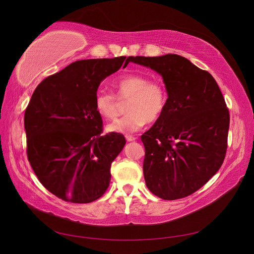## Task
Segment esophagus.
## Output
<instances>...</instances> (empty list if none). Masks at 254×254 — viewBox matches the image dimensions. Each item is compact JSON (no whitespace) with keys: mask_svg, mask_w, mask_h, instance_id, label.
I'll list each match as a JSON object with an SVG mask.
<instances>
[{"mask_svg":"<svg viewBox=\"0 0 254 254\" xmlns=\"http://www.w3.org/2000/svg\"><path fill=\"white\" fill-rule=\"evenodd\" d=\"M125 137H126V140H127L128 142H132V141L136 140V137L133 136V135H126Z\"/></svg>","mask_w":254,"mask_h":254,"instance_id":"obj_1","label":"esophagus"}]
</instances>
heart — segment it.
I'll return each instance as SVG.
<instances>
[{
	"label": "heart",
	"mask_w": 254,
	"mask_h": 254,
	"mask_svg": "<svg viewBox=\"0 0 254 254\" xmlns=\"http://www.w3.org/2000/svg\"><path fill=\"white\" fill-rule=\"evenodd\" d=\"M115 94L98 90L94 96V108L105 119H114L119 111V101H125L128 114L107 125V131L128 135L140 130L146 123L158 121L163 114L167 92L161 82L149 80L140 74H126L113 83Z\"/></svg>",
	"instance_id": "obj_1"
}]
</instances>
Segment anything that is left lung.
I'll return each instance as SVG.
<instances>
[{
	"mask_svg": "<svg viewBox=\"0 0 254 254\" xmlns=\"http://www.w3.org/2000/svg\"><path fill=\"white\" fill-rule=\"evenodd\" d=\"M129 63L162 75L168 95L163 114L141 135L146 186L164 200L188 197L224 163L230 125L225 98L209 72L176 54L130 56Z\"/></svg>",
	"mask_w": 254,
	"mask_h": 254,
	"instance_id": "8db88e82",
	"label": "left lung"
}]
</instances>
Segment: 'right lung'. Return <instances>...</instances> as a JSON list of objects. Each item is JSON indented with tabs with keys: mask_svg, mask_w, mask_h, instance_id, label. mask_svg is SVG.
<instances>
[{
	"mask_svg": "<svg viewBox=\"0 0 254 254\" xmlns=\"http://www.w3.org/2000/svg\"><path fill=\"white\" fill-rule=\"evenodd\" d=\"M125 59L75 61L38 84L26 107L30 166L42 186L64 201L89 203L109 187L111 163L126 140L121 133L102 134L94 96L99 83Z\"/></svg>",
	"mask_w": 254,
	"mask_h": 254,
	"instance_id": "1",
	"label": "right lung"
}]
</instances>
